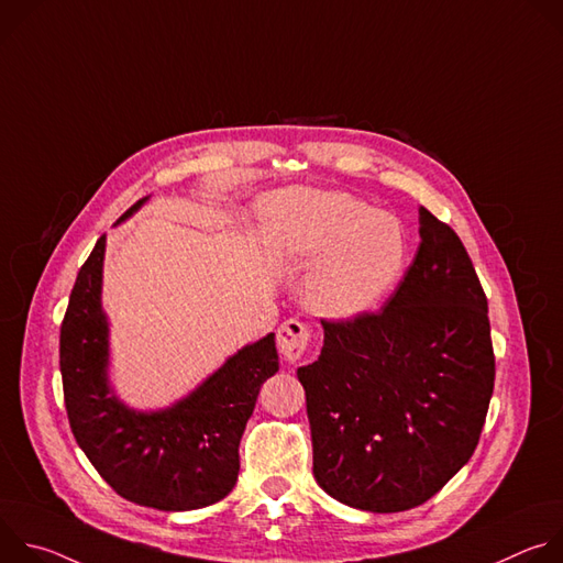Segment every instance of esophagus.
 Listing matches in <instances>:
<instances>
[{
    "mask_svg": "<svg viewBox=\"0 0 563 563\" xmlns=\"http://www.w3.org/2000/svg\"><path fill=\"white\" fill-rule=\"evenodd\" d=\"M276 343H278V352L283 354V358L287 363H296V361H300V356L307 350L309 332H307L305 323H300L298 318H289L280 325Z\"/></svg>",
    "mask_w": 563,
    "mask_h": 563,
    "instance_id": "obj_1",
    "label": "esophagus"
}]
</instances>
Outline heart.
Returning a JSON list of instances; mask_svg holds the SVG:
<instances>
[{"label": "heart", "mask_w": 563, "mask_h": 563, "mask_svg": "<svg viewBox=\"0 0 563 563\" xmlns=\"http://www.w3.org/2000/svg\"><path fill=\"white\" fill-rule=\"evenodd\" d=\"M278 250L309 263L302 294L318 313L356 318L398 280L408 261V233L391 213L343 191H291L274 207Z\"/></svg>", "instance_id": "obj_1"}]
</instances>
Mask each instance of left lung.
Listing matches in <instances>:
<instances>
[{
	"mask_svg": "<svg viewBox=\"0 0 563 563\" xmlns=\"http://www.w3.org/2000/svg\"><path fill=\"white\" fill-rule=\"evenodd\" d=\"M421 243L376 313L323 320L298 367L313 476L367 512L426 504L470 461L495 387L488 298L459 235L419 207Z\"/></svg>",
	"mask_w": 563,
	"mask_h": 563,
	"instance_id": "8db88e82",
	"label": "left lung"
}]
</instances>
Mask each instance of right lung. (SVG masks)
<instances>
[{
	"mask_svg": "<svg viewBox=\"0 0 563 563\" xmlns=\"http://www.w3.org/2000/svg\"><path fill=\"white\" fill-rule=\"evenodd\" d=\"M148 196L126 209L129 220ZM102 235L73 285L59 332L64 404L77 445L107 484L137 506L183 512L224 499L238 481V445L263 383L278 372L274 334L240 347L176 404L129 408L111 385L102 307Z\"/></svg>",
	"mask_w": 563,
	"mask_h": 563,
	"instance_id": "right-lung-1",
	"label": "right lung"
}]
</instances>
